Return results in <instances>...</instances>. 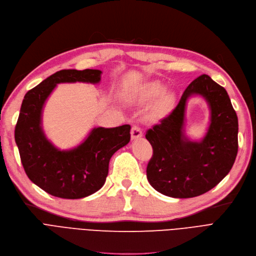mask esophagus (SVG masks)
Segmentation results:
<instances>
[{
    "instance_id": "obj_1",
    "label": "esophagus",
    "mask_w": 256,
    "mask_h": 256,
    "mask_svg": "<svg viewBox=\"0 0 256 256\" xmlns=\"http://www.w3.org/2000/svg\"><path fill=\"white\" fill-rule=\"evenodd\" d=\"M142 136H143L142 129H140L138 126L132 127V129H131V138L132 140H138Z\"/></svg>"
}]
</instances>
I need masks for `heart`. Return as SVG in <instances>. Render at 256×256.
Wrapping results in <instances>:
<instances>
[{
    "label": "heart",
    "instance_id": "1",
    "mask_svg": "<svg viewBox=\"0 0 256 256\" xmlns=\"http://www.w3.org/2000/svg\"><path fill=\"white\" fill-rule=\"evenodd\" d=\"M164 91L165 89L162 84L158 82L149 84L144 88L142 93H140V100L144 102L154 100L160 98V96L164 93ZM172 100H174V96L172 94H165L164 96H162L161 100H158V102L156 106V110H154L156 113L161 114L168 110L172 104Z\"/></svg>",
    "mask_w": 256,
    "mask_h": 256
}]
</instances>
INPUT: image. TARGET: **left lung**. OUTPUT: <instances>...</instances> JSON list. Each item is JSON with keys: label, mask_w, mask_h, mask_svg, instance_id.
<instances>
[{"label": "left lung", "mask_w": 256, "mask_h": 256, "mask_svg": "<svg viewBox=\"0 0 256 256\" xmlns=\"http://www.w3.org/2000/svg\"><path fill=\"white\" fill-rule=\"evenodd\" d=\"M202 96L211 116L206 136L192 141L184 134V111L190 97ZM238 120L224 86L201 75L183 92L179 104L147 130L154 149L147 179L158 192L172 198L200 196L215 188L231 170L238 150Z\"/></svg>", "instance_id": "1"}]
</instances>
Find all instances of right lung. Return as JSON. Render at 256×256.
Wrapping results in <instances>:
<instances>
[{"label":"right lung","instance_id":"1","mask_svg":"<svg viewBox=\"0 0 256 256\" xmlns=\"http://www.w3.org/2000/svg\"><path fill=\"white\" fill-rule=\"evenodd\" d=\"M102 71L61 70L25 94L14 129L21 162L30 180L52 196L80 199L102 188L111 156L130 140V125L96 127L78 146L61 150L44 134L42 112L58 84H98Z\"/></svg>","mask_w":256,"mask_h":256}]
</instances>
